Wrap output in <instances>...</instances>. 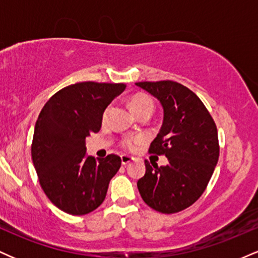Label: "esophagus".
Segmentation results:
<instances>
[{
  "mask_svg": "<svg viewBox=\"0 0 258 258\" xmlns=\"http://www.w3.org/2000/svg\"><path fill=\"white\" fill-rule=\"evenodd\" d=\"M135 161V158L133 156H130V155H121V164L123 165V166H126L127 164H130V162Z\"/></svg>",
  "mask_w": 258,
  "mask_h": 258,
  "instance_id": "34e87169",
  "label": "esophagus"
}]
</instances>
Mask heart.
<instances>
[{
    "mask_svg": "<svg viewBox=\"0 0 258 258\" xmlns=\"http://www.w3.org/2000/svg\"><path fill=\"white\" fill-rule=\"evenodd\" d=\"M130 108L133 114L137 115L138 112L147 110V109H154V103L149 96L138 93L132 96L130 99ZM139 143H142V138H126L122 141V146L127 149H135Z\"/></svg>",
    "mask_w": 258,
    "mask_h": 258,
    "instance_id": "b5f03b06",
    "label": "heart"
}]
</instances>
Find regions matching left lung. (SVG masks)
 <instances>
[{"label":"left lung","mask_w":258,"mask_h":258,"mask_svg":"<svg viewBox=\"0 0 258 258\" xmlns=\"http://www.w3.org/2000/svg\"><path fill=\"white\" fill-rule=\"evenodd\" d=\"M164 109L161 128L149 153L165 155L166 166L149 164L137 182L142 199L161 214H176L206 189L220 156L217 127L199 97L174 81L137 82Z\"/></svg>","instance_id":"left-lung-1"}]
</instances>
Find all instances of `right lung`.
<instances>
[{
	"instance_id": "obj_1",
	"label": "right lung",
	"mask_w": 258,
	"mask_h": 258,
	"mask_svg": "<svg viewBox=\"0 0 258 258\" xmlns=\"http://www.w3.org/2000/svg\"><path fill=\"white\" fill-rule=\"evenodd\" d=\"M123 84L80 82L49 98L35 125L31 156L44 194L61 211L87 215L105 199L120 156L86 155V137L102 127L103 112Z\"/></svg>"
}]
</instances>
